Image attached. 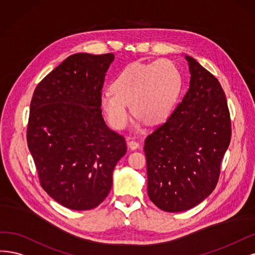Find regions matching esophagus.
I'll use <instances>...</instances> for the list:
<instances>
[{"mask_svg": "<svg viewBox=\"0 0 255 255\" xmlns=\"http://www.w3.org/2000/svg\"><path fill=\"white\" fill-rule=\"evenodd\" d=\"M127 144H128V146H129V148H131L132 150L138 148V146H139L138 142L134 141L133 138H130V137H127Z\"/></svg>", "mask_w": 255, "mask_h": 255, "instance_id": "esophagus-1", "label": "esophagus"}]
</instances>
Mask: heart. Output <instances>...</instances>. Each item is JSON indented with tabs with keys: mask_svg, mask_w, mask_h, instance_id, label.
Instances as JSON below:
<instances>
[{
	"mask_svg": "<svg viewBox=\"0 0 255 255\" xmlns=\"http://www.w3.org/2000/svg\"><path fill=\"white\" fill-rule=\"evenodd\" d=\"M181 73L174 62L159 59L132 63L102 93L101 103L110 125L123 129L129 121V108L138 120L149 124L165 119L181 91Z\"/></svg>",
	"mask_w": 255,
	"mask_h": 255,
	"instance_id": "b5f03b06",
	"label": "heart"
}]
</instances>
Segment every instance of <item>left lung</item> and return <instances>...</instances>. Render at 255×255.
Masks as SVG:
<instances>
[{
  "label": "left lung",
  "instance_id": "8db88e82",
  "mask_svg": "<svg viewBox=\"0 0 255 255\" xmlns=\"http://www.w3.org/2000/svg\"><path fill=\"white\" fill-rule=\"evenodd\" d=\"M185 59L190 88L144 145L149 199L171 213L196 207L214 191L231 141V119L218 79L193 57Z\"/></svg>",
  "mask_w": 255,
  "mask_h": 255
}]
</instances>
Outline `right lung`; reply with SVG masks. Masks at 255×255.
I'll list each match as a JSON object with an SVG mask.
<instances>
[{
  "label": "right lung",
  "mask_w": 255,
  "mask_h": 255,
  "mask_svg": "<svg viewBox=\"0 0 255 255\" xmlns=\"http://www.w3.org/2000/svg\"><path fill=\"white\" fill-rule=\"evenodd\" d=\"M114 55L74 54L38 84L30 102L27 146L41 186L63 207L86 211L108 196L125 137L102 116L101 97Z\"/></svg>",
  "instance_id": "obj_1"
}]
</instances>
